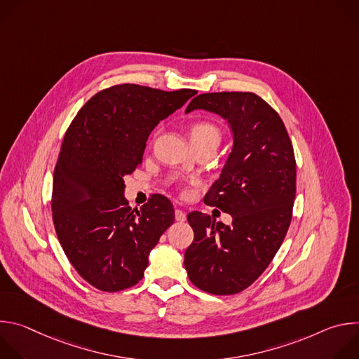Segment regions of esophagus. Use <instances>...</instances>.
Instances as JSON below:
<instances>
[{
	"label": "esophagus",
	"mask_w": 359,
	"mask_h": 359,
	"mask_svg": "<svg viewBox=\"0 0 359 359\" xmlns=\"http://www.w3.org/2000/svg\"><path fill=\"white\" fill-rule=\"evenodd\" d=\"M175 216H176V220H177V222H184V220H186V213H184L183 210H180V209H176Z\"/></svg>",
	"instance_id": "1"
}]
</instances>
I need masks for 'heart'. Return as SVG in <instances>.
Returning a JSON list of instances; mask_svg holds the SVG:
<instances>
[{"instance_id": "obj_1", "label": "heart", "mask_w": 359, "mask_h": 359, "mask_svg": "<svg viewBox=\"0 0 359 359\" xmlns=\"http://www.w3.org/2000/svg\"><path fill=\"white\" fill-rule=\"evenodd\" d=\"M190 140L193 146L219 144L222 139L220 128L212 121H196L190 128Z\"/></svg>"}]
</instances>
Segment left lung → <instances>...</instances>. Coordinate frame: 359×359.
I'll return each mask as SVG.
<instances>
[{"label": "left lung", "mask_w": 359, "mask_h": 359, "mask_svg": "<svg viewBox=\"0 0 359 359\" xmlns=\"http://www.w3.org/2000/svg\"><path fill=\"white\" fill-rule=\"evenodd\" d=\"M210 111L227 119L233 150L204 203L233 217L231 226L191 212L193 243L184 252L190 281L215 295L241 292L278 251L292 219L297 165L280 115L252 92L201 93L186 112Z\"/></svg>", "instance_id": "left-lung-1"}]
</instances>
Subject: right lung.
<instances>
[{
	"label": "right lung",
	"instance_id": "obj_1",
	"mask_svg": "<svg viewBox=\"0 0 359 359\" xmlns=\"http://www.w3.org/2000/svg\"><path fill=\"white\" fill-rule=\"evenodd\" d=\"M196 93L115 85L93 95L71 122L50 208L68 260L92 287L116 292L137 284L149 252L173 224V204L162 194L132 210L123 176L142 163L150 132Z\"/></svg>",
	"mask_w": 359,
	"mask_h": 359
}]
</instances>
